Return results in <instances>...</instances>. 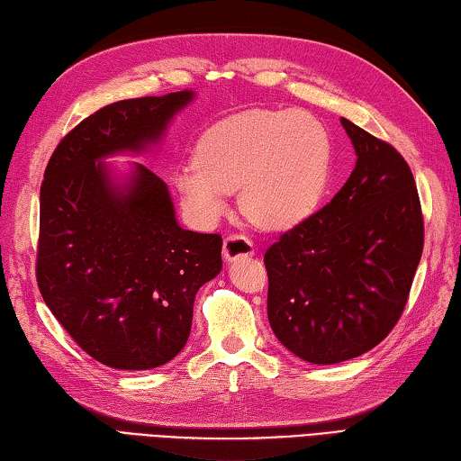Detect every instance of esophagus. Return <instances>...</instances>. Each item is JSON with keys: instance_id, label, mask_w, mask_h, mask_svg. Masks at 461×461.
I'll use <instances>...</instances> for the list:
<instances>
[{"instance_id": "obj_1", "label": "esophagus", "mask_w": 461, "mask_h": 461, "mask_svg": "<svg viewBox=\"0 0 461 461\" xmlns=\"http://www.w3.org/2000/svg\"><path fill=\"white\" fill-rule=\"evenodd\" d=\"M255 255V244L250 239L242 237V234H229L222 244V257L224 260H239L242 257H252Z\"/></svg>"}]
</instances>
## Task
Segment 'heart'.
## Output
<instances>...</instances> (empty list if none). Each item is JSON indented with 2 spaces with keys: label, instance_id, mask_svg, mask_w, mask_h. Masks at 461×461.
Segmentation results:
<instances>
[{
  "label": "heart",
  "instance_id": "obj_1",
  "mask_svg": "<svg viewBox=\"0 0 461 461\" xmlns=\"http://www.w3.org/2000/svg\"><path fill=\"white\" fill-rule=\"evenodd\" d=\"M196 161L173 176L185 211L214 224L240 189L247 217L268 230L306 221L326 193L332 168L330 131L303 109H250L201 135Z\"/></svg>",
  "mask_w": 461,
  "mask_h": 461
}]
</instances>
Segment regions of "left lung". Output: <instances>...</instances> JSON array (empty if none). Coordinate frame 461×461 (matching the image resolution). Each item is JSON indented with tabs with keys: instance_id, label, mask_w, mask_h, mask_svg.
Returning a JSON list of instances; mask_svg holds the SVG:
<instances>
[{
	"instance_id": "obj_1",
	"label": "left lung",
	"mask_w": 461,
	"mask_h": 461,
	"mask_svg": "<svg viewBox=\"0 0 461 461\" xmlns=\"http://www.w3.org/2000/svg\"><path fill=\"white\" fill-rule=\"evenodd\" d=\"M340 123L356 151L350 178L265 255L272 332L321 366L356 358L390 334L424 249L408 163L352 121Z\"/></svg>"
}]
</instances>
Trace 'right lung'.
<instances>
[{
	"label": "right lung",
	"mask_w": 461,
	"mask_h": 461,
	"mask_svg": "<svg viewBox=\"0 0 461 461\" xmlns=\"http://www.w3.org/2000/svg\"><path fill=\"white\" fill-rule=\"evenodd\" d=\"M183 89L111 103L65 135L47 163L37 285L91 358L117 370L173 360L191 334L199 288L222 268L219 234L185 230L168 186L145 165L119 173L105 158L161 147Z\"/></svg>",
	"instance_id": "1"
}]
</instances>
